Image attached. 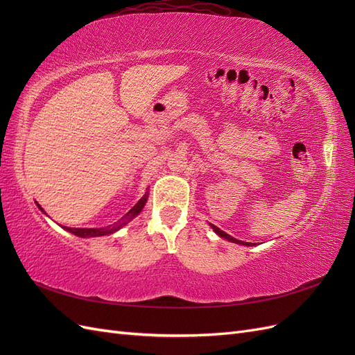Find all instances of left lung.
I'll use <instances>...</instances> for the list:
<instances>
[{
  "instance_id": "left-lung-1",
  "label": "left lung",
  "mask_w": 355,
  "mask_h": 355,
  "mask_svg": "<svg viewBox=\"0 0 355 355\" xmlns=\"http://www.w3.org/2000/svg\"><path fill=\"white\" fill-rule=\"evenodd\" d=\"M210 228L216 232L220 239H225V240H228V241H231V243H235V244H243V245H253L254 243H245V241H241V240H237V239H234V237H231L230 234H227V232H223L222 230H219L218 227H214V225H211L210 223Z\"/></svg>"
}]
</instances>
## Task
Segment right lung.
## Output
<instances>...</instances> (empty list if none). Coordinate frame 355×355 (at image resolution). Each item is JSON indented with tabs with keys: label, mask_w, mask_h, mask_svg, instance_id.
<instances>
[{
	"label": "right lung",
	"mask_w": 355,
	"mask_h": 355,
	"mask_svg": "<svg viewBox=\"0 0 355 355\" xmlns=\"http://www.w3.org/2000/svg\"><path fill=\"white\" fill-rule=\"evenodd\" d=\"M148 196H149V192L146 191L145 192V196L139 200L135 206L128 210L124 216L118 220V222H115V223H112V225H108V227H105V228H68V227H62L63 230H67L68 232H71V234H73V235H77V237H81V239H90V237H102V235H110V234H114V232H116V231H120L123 227H125V225L130 222L132 219H135L139 213L142 211V209L145 207V204H146V201H148ZM37 206H38V209L46 214V211L42 210V207L40 206V204L37 202Z\"/></svg>",
	"instance_id": "add662e5"
}]
</instances>
